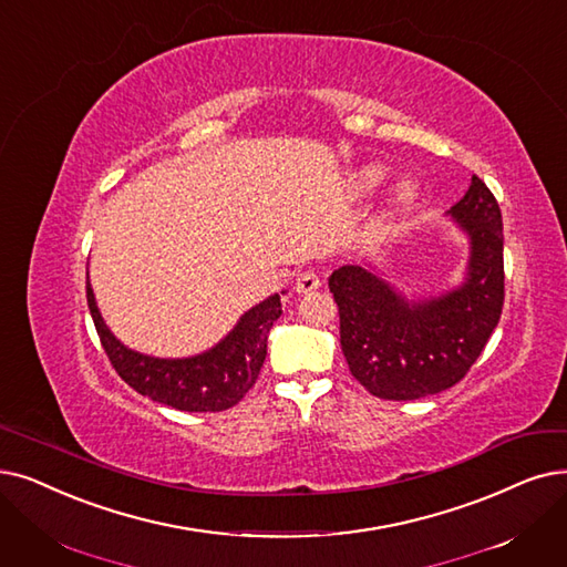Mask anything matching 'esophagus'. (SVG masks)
<instances>
[{
	"label": "esophagus",
	"mask_w": 567,
	"mask_h": 567,
	"mask_svg": "<svg viewBox=\"0 0 567 567\" xmlns=\"http://www.w3.org/2000/svg\"><path fill=\"white\" fill-rule=\"evenodd\" d=\"M293 287H297L299 293H308V291H315V289L322 287V280H319L315 270H303V274H299L297 285H293Z\"/></svg>",
	"instance_id": "34e87169"
}]
</instances>
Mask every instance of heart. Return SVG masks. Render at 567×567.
Here are the masks:
<instances>
[{
	"label": "heart",
	"mask_w": 567,
	"mask_h": 567,
	"mask_svg": "<svg viewBox=\"0 0 567 567\" xmlns=\"http://www.w3.org/2000/svg\"><path fill=\"white\" fill-rule=\"evenodd\" d=\"M384 178H386V168L382 164H365L357 171L352 183H354V189L359 194H368V192H373ZM416 194H420V187H416V183L412 178H403L391 187L389 204L393 208H408V206L414 204Z\"/></svg>",
	"instance_id": "b5f03b06"
}]
</instances>
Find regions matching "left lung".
Listing matches in <instances>:
<instances>
[{
	"instance_id": "left-lung-1",
	"label": "left lung",
	"mask_w": 567,
	"mask_h": 567,
	"mask_svg": "<svg viewBox=\"0 0 567 567\" xmlns=\"http://www.w3.org/2000/svg\"><path fill=\"white\" fill-rule=\"evenodd\" d=\"M447 215L467 238V264L463 280L440 297L408 299L373 264H344L329 278L342 354L378 399L414 401L454 386L501 319L505 270L496 196L473 176Z\"/></svg>"
}]
</instances>
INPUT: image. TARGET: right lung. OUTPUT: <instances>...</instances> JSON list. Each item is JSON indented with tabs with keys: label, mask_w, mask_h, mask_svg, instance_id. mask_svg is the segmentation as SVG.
I'll use <instances>...</instances> for the list:
<instances>
[{
	"label": "right lung",
	"mask_w": 567,
	"mask_h": 567,
	"mask_svg": "<svg viewBox=\"0 0 567 567\" xmlns=\"http://www.w3.org/2000/svg\"><path fill=\"white\" fill-rule=\"evenodd\" d=\"M282 293H270L243 312L236 327L210 350L183 359H162L136 352L111 333L87 280L90 315L117 375L141 396L183 412L227 410L252 389L266 359L268 331L282 315Z\"/></svg>",
	"instance_id": "obj_1"
}]
</instances>
